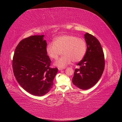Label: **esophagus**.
Wrapping results in <instances>:
<instances>
[{
  "mask_svg": "<svg viewBox=\"0 0 122 122\" xmlns=\"http://www.w3.org/2000/svg\"><path fill=\"white\" fill-rule=\"evenodd\" d=\"M64 68V67H63V68H61V67H58V69L59 70H63Z\"/></svg>",
  "mask_w": 122,
  "mask_h": 122,
  "instance_id": "esophagus-1",
  "label": "esophagus"
}]
</instances>
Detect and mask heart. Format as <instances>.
Instances as JSON below:
<instances>
[{
  "label": "heart",
  "mask_w": 122,
  "mask_h": 122,
  "mask_svg": "<svg viewBox=\"0 0 122 122\" xmlns=\"http://www.w3.org/2000/svg\"><path fill=\"white\" fill-rule=\"evenodd\" d=\"M46 50L49 58L53 60H56L62 51L64 55L56 61L55 65L63 68L72 61L76 62L84 58L87 52V43L84 39L75 36L63 35L49 43Z\"/></svg>",
  "instance_id": "1"
}]
</instances>
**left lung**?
<instances>
[{
    "label": "left lung",
    "instance_id": "left-lung-1",
    "mask_svg": "<svg viewBox=\"0 0 122 122\" xmlns=\"http://www.w3.org/2000/svg\"><path fill=\"white\" fill-rule=\"evenodd\" d=\"M85 39L87 49L83 60L78 63L80 68L75 69L72 83L79 88L87 90L95 85L104 69V55L101 43L94 36L86 33Z\"/></svg>",
    "mask_w": 122,
    "mask_h": 122
}]
</instances>
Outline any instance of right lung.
<instances>
[{
    "instance_id": "add662e5",
    "label": "right lung",
    "mask_w": 122,
    "mask_h": 122,
    "mask_svg": "<svg viewBox=\"0 0 122 122\" xmlns=\"http://www.w3.org/2000/svg\"><path fill=\"white\" fill-rule=\"evenodd\" d=\"M43 35H33L21 40L14 52L12 66L17 81L34 96L46 94L54 85L57 68H51Z\"/></svg>"
}]
</instances>
